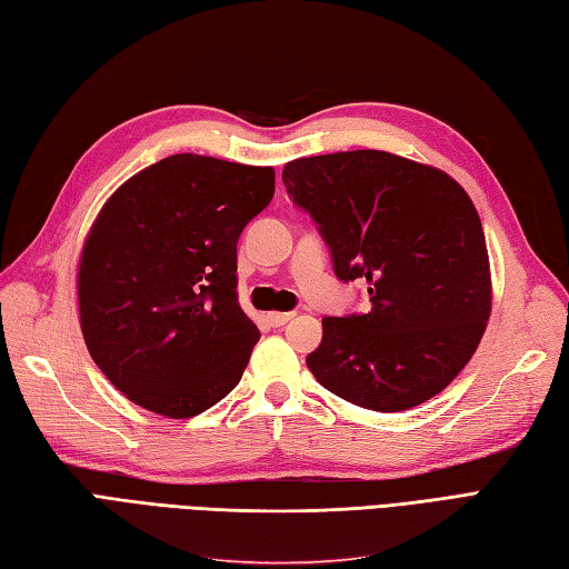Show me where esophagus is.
Segmentation results:
<instances>
[{"mask_svg":"<svg viewBox=\"0 0 569 569\" xmlns=\"http://www.w3.org/2000/svg\"><path fill=\"white\" fill-rule=\"evenodd\" d=\"M296 317V312H269L267 320L273 325V327H283L286 322H290Z\"/></svg>","mask_w":569,"mask_h":569,"instance_id":"esophagus-1","label":"esophagus"}]
</instances>
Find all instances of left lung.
<instances>
[{"label": "left lung", "mask_w": 569, "mask_h": 569, "mask_svg": "<svg viewBox=\"0 0 569 569\" xmlns=\"http://www.w3.org/2000/svg\"><path fill=\"white\" fill-rule=\"evenodd\" d=\"M286 191L320 224L341 281L366 279L371 310L325 317L308 368L322 388L376 412L439 395L478 351L492 273L478 210L431 164L382 150L300 157Z\"/></svg>", "instance_id": "left-lung-1"}]
</instances>
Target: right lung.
Returning <instances> with one entry per match:
<instances>
[{"instance_id":"obj_1","label":"right lung","mask_w":569,"mask_h":569,"mask_svg":"<svg viewBox=\"0 0 569 569\" xmlns=\"http://www.w3.org/2000/svg\"><path fill=\"white\" fill-rule=\"evenodd\" d=\"M273 167L171 154L118 187L77 263L79 327L111 386L189 419L240 382L259 329L237 300V240Z\"/></svg>"}]
</instances>
